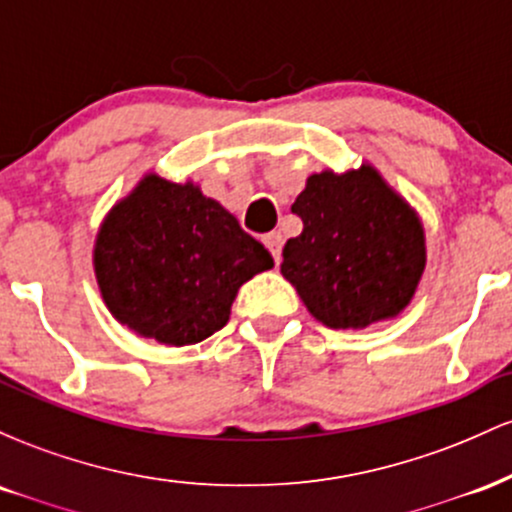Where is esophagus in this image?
<instances>
[{"label": "esophagus", "mask_w": 512, "mask_h": 512, "mask_svg": "<svg viewBox=\"0 0 512 512\" xmlns=\"http://www.w3.org/2000/svg\"><path fill=\"white\" fill-rule=\"evenodd\" d=\"M264 245H267L269 252H272L274 262L279 264V260H281V248H284V236H281L279 231L267 233V236H264Z\"/></svg>", "instance_id": "34e87169"}]
</instances>
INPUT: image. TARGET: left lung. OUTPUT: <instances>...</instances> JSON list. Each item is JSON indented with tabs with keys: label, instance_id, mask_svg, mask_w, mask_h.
<instances>
[{
	"label": "left lung",
	"instance_id": "8db88e82",
	"mask_svg": "<svg viewBox=\"0 0 512 512\" xmlns=\"http://www.w3.org/2000/svg\"><path fill=\"white\" fill-rule=\"evenodd\" d=\"M291 211L303 231L286 240L281 274L315 320L363 330L407 308L426 269V231L378 168L313 173Z\"/></svg>",
	"mask_w": 512,
	"mask_h": 512
}]
</instances>
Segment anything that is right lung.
<instances>
[{
  "label": "right lung",
  "mask_w": 512,
  "mask_h": 512,
  "mask_svg": "<svg viewBox=\"0 0 512 512\" xmlns=\"http://www.w3.org/2000/svg\"><path fill=\"white\" fill-rule=\"evenodd\" d=\"M272 267L269 250L199 185L156 173L115 202L93 245V272L115 320L168 346L221 330L240 286Z\"/></svg>",
  "instance_id": "add662e5"
}]
</instances>
